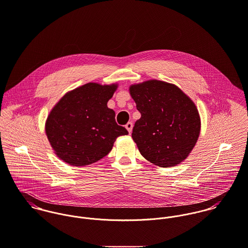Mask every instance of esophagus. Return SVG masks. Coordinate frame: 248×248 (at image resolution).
<instances>
[{
    "mask_svg": "<svg viewBox=\"0 0 248 248\" xmlns=\"http://www.w3.org/2000/svg\"><path fill=\"white\" fill-rule=\"evenodd\" d=\"M125 128L128 130L129 133H131L132 131V128H133V124L131 122H128L126 124H125Z\"/></svg>",
    "mask_w": 248,
    "mask_h": 248,
    "instance_id": "34e87169",
    "label": "esophagus"
}]
</instances>
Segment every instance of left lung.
Instances as JSON below:
<instances>
[{
  "label": "left lung",
  "mask_w": 248,
  "mask_h": 248,
  "mask_svg": "<svg viewBox=\"0 0 248 248\" xmlns=\"http://www.w3.org/2000/svg\"><path fill=\"white\" fill-rule=\"evenodd\" d=\"M129 93L141 113L132 131L140 153L161 168L183 162L200 133L195 102L176 85L157 79L132 84Z\"/></svg>",
  "instance_id": "8db88e82"
}]
</instances>
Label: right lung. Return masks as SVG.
Here are the masks:
<instances>
[{
    "label": "right lung",
    "instance_id": "right-lung-1",
    "mask_svg": "<svg viewBox=\"0 0 248 248\" xmlns=\"http://www.w3.org/2000/svg\"><path fill=\"white\" fill-rule=\"evenodd\" d=\"M117 83L89 82L67 92L50 110L45 131L56 156L65 163L82 167L107 155L119 136L127 130L118 125L107 102Z\"/></svg>",
    "mask_w": 248,
    "mask_h": 248
}]
</instances>
